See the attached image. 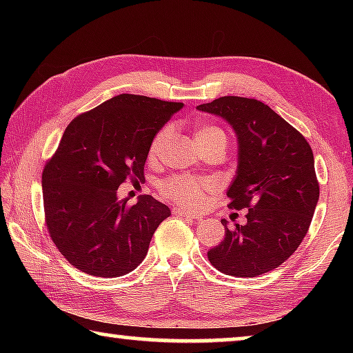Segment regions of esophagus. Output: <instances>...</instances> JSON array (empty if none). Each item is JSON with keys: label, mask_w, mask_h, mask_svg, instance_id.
Listing matches in <instances>:
<instances>
[{"label": "esophagus", "mask_w": 353, "mask_h": 353, "mask_svg": "<svg viewBox=\"0 0 353 353\" xmlns=\"http://www.w3.org/2000/svg\"><path fill=\"white\" fill-rule=\"evenodd\" d=\"M174 214H176V216H182V218H187V219H196V221H199L202 218L201 214H194V213L185 212V210H181V208H176Z\"/></svg>", "instance_id": "34e87169"}]
</instances>
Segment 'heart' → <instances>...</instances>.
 <instances>
[{
    "label": "heart",
    "instance_id": "obj_1",
    "mask_svg": "<svg viewBox=\"0 0 353 353\" xmlns=\"http://www.w3.org/2000/svg\"><path fill=\"white\" fill-rule=\"evenodd\" d=\"M170 128H163L162 130H159L151 143V148H149V155L151 157H157L162 152L166 141L170 140ZM194 139L199 148L216 145V143H224L227 146V135L224 130L219 129L218 126H212V124H196ZM210 188L212 185L205 179H194L188 176L171 177L160 183V193H162V196L187 208H199L204 204L205 193Z\"/></svg>",
    "mask_w": 353,
    "mask_h": 353
}]
</instances>
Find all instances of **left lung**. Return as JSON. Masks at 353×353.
I'll return each instance as SVG.
<instances>
[{
	"mask_svg": "<svg viewBox=\"0 0 353 353\" xmlns=\"http://www.w3.org/2000/svg\"><path fill=\"white\" fill-rule=\"evenodd\" d=\"M221 117L238 137V170L227 190L230 208H248V223L225 227V236L207 252L218 271L256 277L276 270L307 235L319 183L313 151L299 130L261 101L223 97L198 105Z\"/></svg>",
	"mask_w": 353,
	"mask_h": 353,
	"instance_id": "obj_1",
	"label": "left lung"
}]
</instances>
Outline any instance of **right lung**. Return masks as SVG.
<instances>
[{"instance_id": "obj_1", "label": "right lung", "mask_w": 353, "mask_h": 353, "mask_svg": "<svg viewBox=\"0 0 353 353\" xmlns=\"http://www.w3.org/2000/svg\"><path fill=\"white\" fill-rule=\"evenodd\" d=\"M182 105L123 93L65 129L41 187L51 240L79 271L113 279L145 260L155 229L171 212L149 194L128 205L118 199V187L145 179L155 134Z\"/></svg>"}]
</instances>
